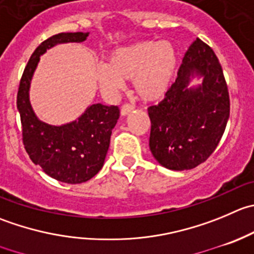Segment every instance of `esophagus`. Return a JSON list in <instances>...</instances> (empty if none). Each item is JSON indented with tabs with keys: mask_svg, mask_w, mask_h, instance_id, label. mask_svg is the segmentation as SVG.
<instances>
[{
	"mask_svg": "<svg viewBox=\"0 0 254 254\" xmlns=\"http://www.w3.org/2000/svg\"><path fill=\"white\" fill-rule=\"evenodd\" d=\"M132 110H134V105L129 104V103H125V104H123L122 108H120V114L127 115L130 112H132Z\"/></svg>",
	"mask_w": 254,
	"mask_h": 254,
	"instance_id": "1",
	"label": "esophagus"
}]
</instances>
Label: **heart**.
Wrapping results in <instances>:
<instances>
[{
  "mask_svg": "<svg viewBox=\"0 0 254 254\" xmlns=\"http://www.w3.org/2000/svg\"><path fill=\"white\" fill-rule=\"evenodd\" d=\"M177 68V53L170 42L146 39L114 49L107 64L97 67V79L105 94L114 95L131 80L141 99L154 102L171 87Z\"/></svg>",
  "mask_w": 254,
  "mask_h": 254,
  "instance_id": "b5f03b06",
  "label": "heart"
}]
</instances>
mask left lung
Returning <instances> with one entry per match:
<instances>
[{
    "label": "left lung",
    "mask_w": 254,
    "mask_h": 254,
    "mask_svg": "<svg viewBox=\"0 0 254 254\" xmlns=\"http://www.w3.org/2000/svg\"><path fill=\"white\" fill-rule=\"evenodd\" d=\"M195 75L203 84L189 88ZM150 150L170 170H190L215 151L230 118V95L218 58L197 38L185 53L177 78L157 105L147 109Z\"/></svg>",
    "instance_id": "8db88e82"
}]
</instances>
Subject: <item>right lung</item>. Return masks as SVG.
I'll use <instances>...</instances> for the list:
<instances>
[{
  "mask_svg": "<svg viewBox=\"0 0 254 254\" xmlns=\"http://www.w3.org/2000/svg\"><path fill=\"white\" fill-rule=\"evenodd\" d=\"M88 34L58 33L42 42L24 68L17 93L22 140L27 154L48 176L65 184H82L100 171L120 110L115 105L93 104L78 120L54 127L41 122L34 115L28 90L39 57L47 49L58 43L83 42Z\"/></svg>",
  "mask_w": 254,
  "mask_h": 254,
  "instance_id": "add662e5",
  "label": "right lung"
}]
</instances>
